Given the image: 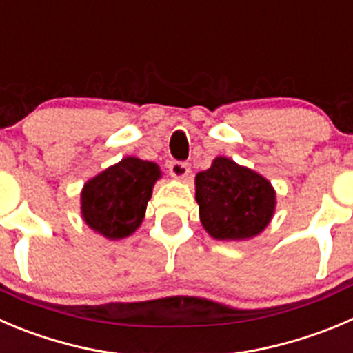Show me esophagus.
Wrapping results in <instances>:
<instances>
[{
    "instance_id": "1",
    "label": "esophagus",
    "mask_w": 353,
    "mask_h": 353,
    "mask_svg": "<svg viewBox=\"0 0 353 353\" xmlns=\"http://www.w3.org/2000/svg\"><path fill=\"white\" fill-rule=\"evenodd\" d=\"M170 174L173 179H185L187 174L190 173V164L189 163H182V161H173L170 163Z\"/></svg>"
}]
</instances>
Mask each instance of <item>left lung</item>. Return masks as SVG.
Here are the masks:
<instances>
[{
    "label": "left lung",
    "instance_id": "1",
    "mask_svg": "<svg viewBox=\"0 0 353 353\" xmlns=\"http://www.w3.org/2000/svg\"><path fill=\"white\" fill-rule=\"evenodd\" d=\"M199 218L211 237L244 241L258 236L275 211V190L267 179L229 157H214L196 174Z\"/></svg>",
    "mask_w": 353,
    "mask_h": 353
}]
</instances>
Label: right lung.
Segmentation results:
<instances>
[{
	"mask_svg": "<svg viewBox=\"0 0 353 353\" xmlns=\"http://www.w3.org/2000/svg\"><path fill=\"white\" fill-rule=\"evenodd\" d=\"M159 179L161 170L156 163L124 157L85 183L83 220L110 241L132 236L145 216L152 187Z\"/></svg>",
	"mask_w": 353,
	"mask_h": 353,
	"instance_id": "add662e5",
	"label": "right lung"
}]
</instances>
